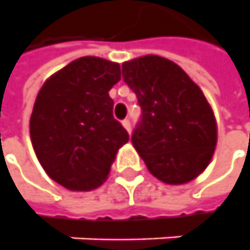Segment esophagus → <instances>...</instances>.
Here are the masks:
<instances>
[{
  "label": "esophagus",
  "instance_id": "esophagus-1",
  "mask_svg": "<svg viewBox=\"0 0 250 250\" xmlns=\"http://www.w3.org/2000/svg\"><path fill=\"white\" fill-rule=\"evenodd\" d=\"M122 125H124V128L126 129V130H128V132H130V121H129V120H124V121H122Z\"/></svg>",
  "mask_w": 250,
  "mask_h": 250
}]
</instances>
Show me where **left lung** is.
<instances>
[{
	"mask_svg": "<svg viewBox=\"0 0 250 250\" xmlns=\"http://www.w3.org/2000/svg\"><path fill=\"white\" fill-rule=\"evenodd\" d=\"M122 78L142 108L132 143L148 170L168 184L195 179L217 139L215 115L198 85L176 63L154 55L125 62Z\"/></svg>",
	"mask_w": 250,
	"mask_h": 250,
	"instance_id": "8db88e82",
	"label": "left lung"
}]
</instances>
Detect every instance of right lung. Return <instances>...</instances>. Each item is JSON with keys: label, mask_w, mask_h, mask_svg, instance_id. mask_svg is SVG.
Masks as SVG:
<instances>
[{"label": "right lung", "mask_w": 250, "mask_h": 250, "mask_svg": "<svg viewBox=\"0 0 250 250\" xmlns=\"http://www.w3.org/2000/svg\"><path fill=\"white\" fill-rule=\"evenodd\" d=\"M120 80L118 63L85 56L52 75L35 99L30 118L35 155L49 177L68 190L99 187L129 140L108 96Z\"/></svg>", "instance_id": "obj_1"}]
</instances>
